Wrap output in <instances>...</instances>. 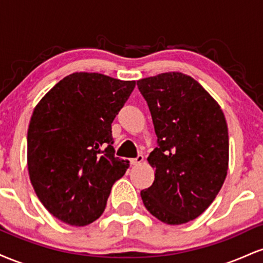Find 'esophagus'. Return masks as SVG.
<instances>
[{
    "label": "esophagus",
    "mask_w": 263,
    "mask_h": 263,
    "mask_svg": "<svg viewBox=\"0 0 263 263\" xmlns=\"http://www.w3.org/2000/svg\"><path fill=\"white\" fill-rule=\"evenodd\" d=\"M144 161V157L142 156V155H138L137 157H136V158H132L131 159V164H134V165H137V164H141L142 162Z\"/></svg>",
    "instance_id": "1"
}]
</instances>
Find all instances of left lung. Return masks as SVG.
<instances>
[{
    "label": "left lung",
    "mask_w": 263,
    "mask_h": 263,
    "mask_svg": "<svg viewBox=\"0 0 263 263\" xmlns=\"http://www.w3.org/2000/svg\"><path fill=\"white\" fill-rule=\"evenodd\" d=\"M137 86L158 138L147 158L155 182L141 192L142 201L162 222L185 224L210 206L228 174L224 112L197 80L179 71L144 78Z\"/></svg>",
    "instance_id": "obj_1"
}]
</instances>
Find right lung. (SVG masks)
<instances>
[{
  "mask_svg": "<svg viewBox=\"0 0 263 263\" xmlns=\"http://www.w3.org/2000/svg\"><path fill=\"white\" fill-rule=\"evenodd\" d=\"M136 81L73 73L34 107L27 136L29 179L44 208L71 226L104 213L111 188L129 162L115 157L111 123Z\"/></svg>",
  "mask_w": 263,
  "mask_h": 263,
  "instance_id": "right-lung-1",
  "label": "right lung"
}]
</instances>
